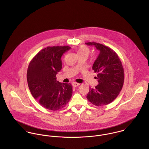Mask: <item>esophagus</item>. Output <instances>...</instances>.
Listing matches in <instances>:
<instances>
[{"label":"esophagus","instance_id":"1","mask_svg":"<svg viewBox=\"0 0 149 149\" xmlns=\"http://www.w3.org/2000/svg\"><path fill=\"white\" fill-rule=\"evenodd\" d=\"M72 85H73L74 87H76V86L80 85V84H79V83H76V82H74V83H72Z\"/></svg>","mask_w":149,"mask_h":149}]
</instances>
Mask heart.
<instances>
[{
    "label": "heart",
    "mask_w": 149,
    "mask_h": 149,
    "mask_svg": "<svg viewBox=\"0 0 149 149\" xmlns=\"http://www.w3.org/2000/svg\"><path fill=\"white\" fill-rule=\"evenodd\" d=\"M89 49L85 45H81L77 49V53L78 56L85 55L88 56L89 54Z\"/></svg>",
    "instance_id": "1"
}]
</instances>
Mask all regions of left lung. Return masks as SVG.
I'll return each instance as SVG.
<instances>
[{
    "mask_svg": "<svg viewBox=\"0 0 149 149\" xmlns=\"http://www.w3.org/2000/svg\"><path fill=\"white\" fill-rule=\"evenodd\" d=\"M94 45L100 54L93 65L97 73L99 84L90 89L86 98L96 106H104L112 102L119 95L124 83V69L118 55L110 47L101 43L88 42Z\"/></svg>",
    "mask_w": 149,
    "mask_h": 149,
    "instance_id": "8db88e82",
    "label": "left lung"
}]
</instances>
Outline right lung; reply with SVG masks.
Segmentation results:
<instances>
[{"mask_svg": "<svg viewBox=\"0 0 149 149\" xmlns=\"http://www.w3.org/2000/svg\"><path fill=\"white\" fill-rule=\"evenodd\" d=\"M69 46H48L40 51L31 60L27 72L30 92L41 106L57 111L63 108L72 95L71 84L60 83L56 74L62 69L61 56Z\"/></svg>", "mask_w": 149, "mask_h": 149, "instance_id": "right-lung-1", "label": "right lung"}]
</instances>
